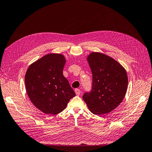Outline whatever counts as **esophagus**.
<instances>
[{
    "instance_id": "34e87169",
    "label": "esophagus",
    "mask_w": 152,
    "mask_h": 152,
    "mask_svg": "<svg viewBox=\"0 0 152 152\" xmlns=\"http://www.w3.org/2000/svg\"><path fill=\"white\" fill-rule=\"evenodd\" d=\"M75 93H76V94L77 95V96H80V90L79 89H75Z\"/></svg>"
}]
</instances>
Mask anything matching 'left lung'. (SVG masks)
Masks as SVG:
<instances>
[{
  "label": "left lung",
  "mask_w": 152,
  "mask_h": 152,
  "mask_svg": "<svg viewBox=\"0 0 152 152\" xmlns=\"http://www.w3.org/2000/svg\"><path fill=\"white\" fill-rule=\"evenodd\" d=\"M93 75V88L83 99L93 114H107L117 107L128 89L126 70L115 59L101 52H93L87 57Z\"/></svg>",
  "instance_id": "obj_1"
}]
</instances>
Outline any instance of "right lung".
Masks as SVG:
<instances>
[{"mask_svg": "<svg viewBox=\"0 0 152 152\" xmlns=\"http://www.w3.org/2000/svg\"><path fill=\"white\" fill-rule=\"evenodd\" d=\"M65 63L63 54L50 53L31 63L26 70L24 81L28 96L45 114L61 113L76 95L63 75Z\"/></svg>", "mask_w": 152, "mask_h": 152, "instance_id": "1", "label": "right lung"}]
</instances>
